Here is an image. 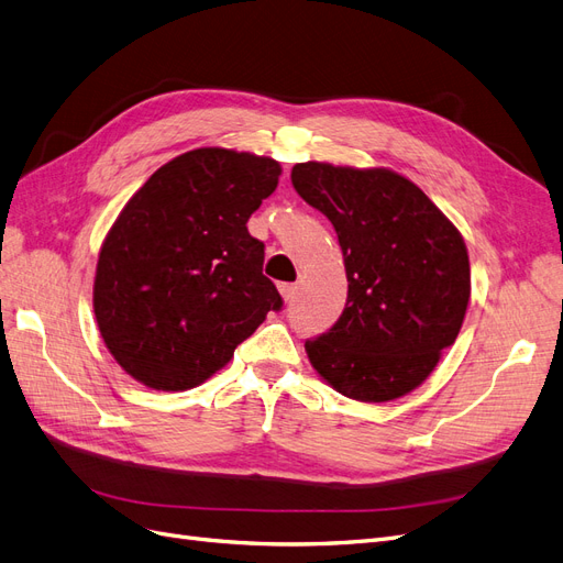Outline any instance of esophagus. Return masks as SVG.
Listing matches in <instances>:
<instances>
[{"label":"esophagus","mask_w":563,"mask_h":563,"mask_svg":"<svg viewBox=\"0 0 563 563\" xmlns=\"http://www.w3.org/2000/svg\"><path fill=\"white\" fill-rule=\"evenodd\" d=\"M278 289H280L283 301H292L297 297V285H292V283H283V285H278Z\"/></svg>","instance_id":"1"}]
</instances>
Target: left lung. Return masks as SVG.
Here are the masks:
<instances>
[{
  "label": "left lung",
  "instance_id": "1",
  "mask_svg": "<svg viewBox=\"0 0 563 563\" xmlns=\"http://www.w3.org/2000/svg\"><path fill=\"white\" fill-rule=\"evenodd\" d=\"M292 185L334 224L347 276L343 316L306 343L310 366L347 399L406 397L460 336L471 299L464 236L418 185L383 166L299 162Z\"/></svg>",
  "mask_w": 563,
  "mask_h": 563
}]
</instances>
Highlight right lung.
Returning a JSON list of instances; mask_svg holds the SVG:
<instances>
[{
	"label": "right lung",
	"instance_id": "right-lung-1",
	"mask_svg": "<svg viewBox=\"0 0 563 563\" xmlns=\"http://www.w3.org/2000/svg\"><path fill=\"white\" fill-rule=\"evenodd\" d=\"M276 159L232 148L187 151L145 180L97 257L99 334L124 373L157 391L192 389L283 306L247 234L278 187Z\"/></svg>",
	"mask_w": 563,
	"mask_h": 563
}]
</instances>
